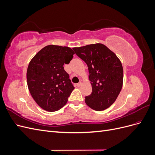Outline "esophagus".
Segmentation results:
<instances>
[{
	"instance_id": "esophagus-1",
	"label": "esophagus",
	"mask_w": 155,
	"mask_h": 155,
	"mask_svg": "<svg viewBox=\"0 0 155 155\" xmlns=\"http://www.w3.org/2000/svg\"><path fill=\"white\" fill-rule=\"evenodd\" d=\"M81 85H82L81 82H79V83H78L77 84V87H79L81 86Z\"/></svg>"
}]
</instances>
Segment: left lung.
I'll return each mask as SVG.
<instances>
[{
    "instance_id": "8db88e82",
    "label": "left lung",
    "mask_w": 155,
    "mask_h": 155,
    "mask_svg": "<svg viewBox=\"0 0 155 155\" xmlns=\"http://www.w3.org/2000/svg\"><path fill=\"white\" fill-rule=\"evenodd\" d=\"M86 63L92 91L85 97L86 104L97 111L113 104L123 85L122 64L116 55L101 43L72 48Z\"/></svg>"
}]
</instances>
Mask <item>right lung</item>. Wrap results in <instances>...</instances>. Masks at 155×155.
Segmentation results:
<instances>
[{"label":"right lung","instance_id":"obj_1","mask_svg":"<svg viewBox=\"0 0 155 155\" xmlns=\"http://www.w3.org/2000/svg\"><path fill=\"white\" fill-rule=\"evenodd\" d=\"M74 51L67 46L48 45L31 59L27 69L29 91L42 109L58 110L66 105L74 89L63 65L73 58Z\"/></svg>","mask_w":155,"mask_h":155}]
</instances>
